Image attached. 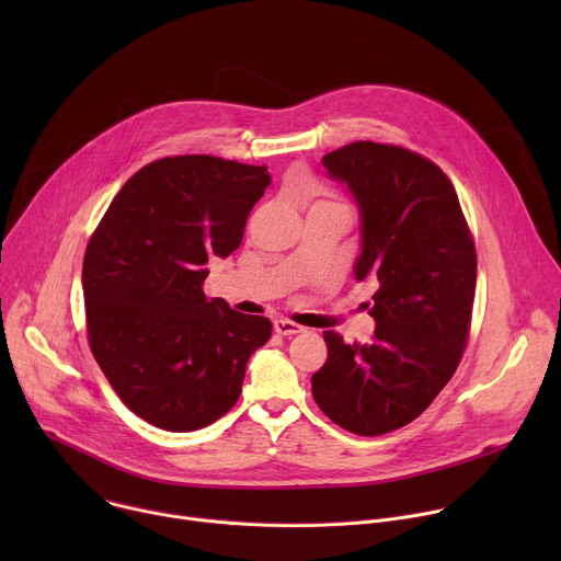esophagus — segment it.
Masks as SVG:
<instances>
[{
    "instance_id": "obj_1",
    "label": "esophagus",
    "mask_w": 561,
    "mask_h": 561,
    "mask_svg": "<svg viewBox=\"0 0 561 561\" xmlns=\"http://www.w3.org/2000/svg\"><path fill=\"white\" fill-rule=\"evenodd\" d=\"M273 329L277 335H284V337H290V335H297V333H304V327L290 322V319H275L273 322Z\"/></svg>"
}]
</instances>
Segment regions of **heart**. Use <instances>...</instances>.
Returning <instances> with one entry per match:
<instances>
[{"instance_id":"heart-1","label":"heart","mask_w":561,"mask_h":561,"mask_svg":"<svg viewBox=\"0 0 561 561\" xmlns=\"http://www.w3.org/2000/svg\"><path fill=\"white\" fill-rule=\"evenodd\" d=\"M319 204H335V202H319ZM335 206H342V204H335Z\"/></svg>"}]
</instances>
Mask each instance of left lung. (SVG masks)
Instances as JSON below:
<instances>
[{"label":"left lung","instance_id":"obj_1","mask_svg":"<svg viewBox=\"0 0 561 561\" xmlns=\"http://www.w3.org/2000/svg\"><path fill=\"white\" fill-rule=\"evenodd\" d=\"M322 164L359 206L355 279L379 286L373 342L346 344L327 331L312 397L337 426L375 437L420 417L453 377L468 342L477 253L457 193L431 159L355 141Z\"/></svg>","mask_w":561,"mask_h":561}]
</instances>
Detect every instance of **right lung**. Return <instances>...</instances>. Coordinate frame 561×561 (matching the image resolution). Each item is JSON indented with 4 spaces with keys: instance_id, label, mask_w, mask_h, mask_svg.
<instances>
[{
    "instance_id": "right-lung-1",
    "label": "right lung",
    "mask_w": 561,
    "mask_h": 561,
    "mask_svg": "<svg viewBox=\"0 0 561 561\" xmlns=\"http://www.w3.org/2000/svg\"><path fill=\"white\" fill-rule=\"evenodd\" d=\"M266 167L210 154L150 162L115 195L82 268L91 351L122 402L148 424L188 433L226 415L266 317L204 295L208 257L242 244Z\"/></svg>"
}]
</instances>
